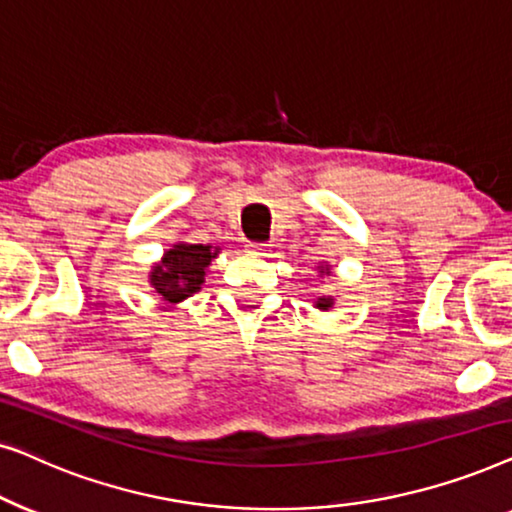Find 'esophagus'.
I'll list each match as a JSON object with an SVG mask.
<instances>
[{"mask_svg": "<svg viewBox=\"0 0 512 512\" xmlns=\"http://www.w3.org/2000/svg\"><path fill=\"white\" fill-rule=\"evenodd\" d=\"M247 251L249 254H256V256H265L268 254V244H247Z\"/></svg>", "mask_w": 512, "mask_h": 512, "instance_id": "obj_1", "label": "esophagus"}]
</instances>
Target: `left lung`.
Instances as JSON below:
<instances>
[{
  "label": "left lung",
  "mask_w": 512,
  "mask_h": 512,
  "mask_svg": "<svg viewBox=\"0 0 512 512\" xmlns=\"http://www.w3.org/2000/svg\"><path fill=\"white\" fill-rule=\"evenodd\" d=\"M317 270H319V277H324V275H331L333 268H331V265H328V263H319ZM333 305H335V298H333V296H319V298H314V307H317V310H321V312H328Z\"/></svg>",
  "instance_id": "left-lung-1"
}]
</instances>
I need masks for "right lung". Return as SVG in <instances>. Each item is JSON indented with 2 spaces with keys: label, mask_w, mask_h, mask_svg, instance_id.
I'll return each mask as SVG.
<instances>
[{
  "label": "right lung",
  "mask_w": 512,
  "mask_h": 512,
  "mask_svg": "<svg viewBox=\"0 0 512 512\" xmlns=\"http://www.w3.org/2000/svg\"><path fill=\"white\" fill-rule=\"evenodd\" d=\"M212 244L177 242L167 249L158 263L151 265L149 284L163 303L179 305L202 289L209 263L219 256Z\"/></svg>",
  "instance_id": "1"
}]
</instances>
